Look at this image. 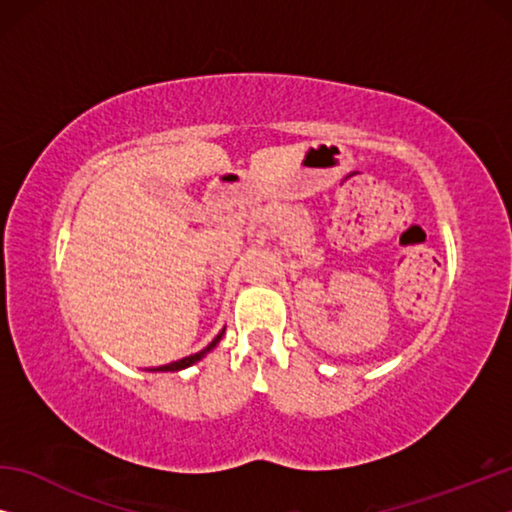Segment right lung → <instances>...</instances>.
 <instances>
[{
	"mask_svg": "<svg viewBox=\"0 0 512 512\" xmlns=\"http://www.w3.org/2000/svg\"><path fill=\"white\" fill-rule=\"evenodd\" d=\"M223 332H225V327L221 329V332L219 334H216L214 336V341L210 343V345H207V348H203L201 352H196V354H189V357H183V359H178V361H171V363H167V366H158V368H153V370H162V372H167V370H183V368H187V366H192V363H196L198 359H201L203 357V354L205 352H210L212 348H214V345L216 343H219V339H221V336H223Z\"/></svg>",
	"mask_w": 512,
	"mask_h": 512,
	"instance_id": "obj_1",
	"label": "right lung"
}]
</instances>
